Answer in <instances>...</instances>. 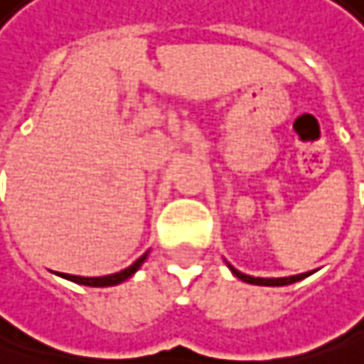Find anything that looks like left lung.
<instances>
[{
  "label": "left lung",
  "instance_id": "obj_1",
  "mask_svg": "<svg viewBox=\"0 0 364 364\" xmlns=\"http://www.w3.org/2000/svg\"><path fill=\"white\" fill-rule=\"evenodd\" d=\"M230 269H232V273L238 279H242L247 284H255V286H288V284H294V282H299L302 277L311 275V273H300V275H290V277H252V275H247V273H240L238 269H234L232 265H230Z\"/></svg>",
  "mask_w": 364,
  "mask_h": 364
}]
</instances>
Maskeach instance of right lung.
I'll return each mask as SVG.
<instances>
[{
	"mask_svg": "<svg viewBox=\"0 0 364 364\" xmlns=\"http://www.w3.org/2000/svg\"><path fill=\"white\" fill-rule=\"evenodd\" d=\"M144 259H146V255H143L141 259H136L130 267H126V269H122V272L112 273V275H103V277H80V275H65L62 273L64 277H68L70 282H76V284H85V286H97V288H103V286H116L119 282H124V279H128L132 273L136 272L141 265L144 263Z\"/></svg>",
	"mask_w": 364,
	"mask_h": 364,
	"instance_id": "right-lung-1",
	"label": "right lung"
}]
</instances>
